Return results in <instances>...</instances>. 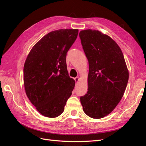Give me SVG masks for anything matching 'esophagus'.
<instances>
[{
    "instance_id": "1",
    "label": "esophagus",
    "mask_w": 146,
    "mask_h": 146,
    "mask_svg": "<svg viewBox=\"0 0 146 146\" xmlns=\"http://www.w3.org/2000/svg\"><path fill=\"white\" fill-rule=\"evenodd\" d=\"M74 79H75V81H76V84H77V83H78V82H79V79H80V78H79V77H76V78H75Z\"/></svg>"
}]
</instances>
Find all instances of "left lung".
Segmentation results:
<instances>
[{"label": "left lung", "instance_id": "8db88e82", "mask_svg": "<svg viewBox=\"0 0 146 146\" xmlns=\"http://www.w3.org/2000/svg\"><path fill=\"white\" fill-rule=\"evenodd\" d=\"M89 63L87 93L80 97L83 110L94 119L107 116L123 97L129 80V70L117 44L98 30L79 33Z\"/></svg>", "mask_w": 146, "mask_h": 146}]
</instances>
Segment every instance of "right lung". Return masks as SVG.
<instances>
[{
	"instance_id": "obj_1",
	"label": "right lung",
	"mask_w": 146,
	"mask_h": 146,
	"mask_svg": "<svg viewBox=\"0 0 146 146\" xmlns=\"http://www.w3.org/2000/svg\"><path fill=\"white\" fill-rule=\"evenodd\" d=\"M78 29H60L43 36L31 49L24 66V83L30 101L42 115L54 118L64 110L75 81L66 58Z\"/></svg>"
}]
</instances>
